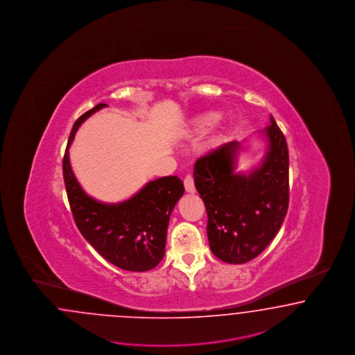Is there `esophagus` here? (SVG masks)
Instances as JSON below:
<instances>
[{
    "instance_id": "1",
    "label": "esophagus",
    "mask_w": 355,
    "mask_h": 355,
    "mask_svg": "<svg viewBox=\"0 0 355 355\" xmlns=\"http://www.w3.org/2000/svg\"><path fill=\"white\" fill-rule=\"evenodd\" d=\"M184 187H185V191L189 192V193H193L196 191L195 188V180H193V176L192 175H187L184 178Z\"/></svg>"
}]
</instances>
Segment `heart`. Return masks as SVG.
I'll use <instances>...</instances> for the list:
<instances>
[{"label": "heart", "mask_w": 355, "mask_h": 355, "mask_svg": "<svg viewBox=\"0 0 355 355\" xmlns=\"http://www.w3.org/2000/svg\"><path fill=\"white\" fill-rule=\"evenodd\" d=\"M216 120H217V116H214V114H206V116H202V117L197 121V129H198L200 132H205V130L211 128V125L216 123Z\"/></svg>", "instance_id": "heart-1"}]
</instances>
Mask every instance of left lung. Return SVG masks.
<instances>
[{
  "label": "left lung",
  "instance_id": "left-lung-1",
  "mask_svg": "<svg viewBox=\"0 0 355 355\" xmlns=\"http://www.w3.org/2000/svg\"><path fill=\"white\" fill-rule=\"evenodd\" d=\"M265 133L269 151L263 166L235 173L236 141L210 150L195 163V185L207 214L210 250L219 260L244 263L273 241L288 207V149L273 116Z\"/></svg>",
  "mask_w": 355,
  "mask_h": 355
}]
</instances>
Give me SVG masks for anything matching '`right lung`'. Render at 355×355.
Returning a JSON list of instances; mask_svg holds the SVG:
<instances>
[{
  "label": "right lung",
  "instance_id": "add662e5",
  "mask_svg": "<svg viewBox=\"0 0 355 355\" xmlns=\"http://www.w3.org/2000/svg\"><path fill=\"white\" fill-rule=\"evenodd\" d=\"M103 107L99 103L85 112L70 132L62 159L69 205L82 236L107 261L124 270L146 272L164 256L170 216L183 196V182L178 176L160 178L117 205H104L86 195L70 168L68 148L80 123Z\"/></svg>",
  "mask_w": 355,
  "mask_h": 355
}]
</instances>
